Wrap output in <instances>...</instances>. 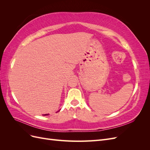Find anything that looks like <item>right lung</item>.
Masks as SVG:
<instances>
[{"mask_svg":"<svg viewBox=\"0 0 150 150\" xmlns=\"http://www.w3.org/2000/svg\"><path fill=\"white\" fill-rule=\"evenodd\" d=\"M47 115H48V114H45V115H44V116H47Z\"/></svg>","mask_w":150,"mask_h":150,"instance_id":"add662e5","label":"right lung"}]
</instances>
